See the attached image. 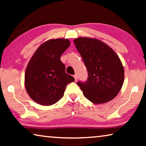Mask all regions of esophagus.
<instances>
[{
    "label": "esophagus",
    "instance_id": "obj_1",
    "mask_svg": "<svg viewBox=\"0 0 146 146\" xmlns=\"http://www.w3.org/2000/svg\"><path fill=\"white\" fill-rule=\"evenodd\" d=\"M73 76H74V78H75V81H77L78 78V75H77V74H75V75H74Z\"/></svg>",
    "mask_w": 146,
    "mask_h": 146
}]
</instances>
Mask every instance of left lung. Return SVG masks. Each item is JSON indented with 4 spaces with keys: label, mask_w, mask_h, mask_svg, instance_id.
Instances as JSON below:
<instances>
[{
    "label": "left lung",
    "mask_w": 146,
    "mask_h": 146,
    "mask_svg": "<svg viewBox=\"0 0 146 146\" xmlns=\"http://www.w3.org/2000/svg\"><path fill=\"white\" fill-rule=\"evenodd\" d=\"M74 44L88 70L87 81L77 83L84 97L96 104L113 99L124 80V70L118 56L97 38L78 37L74 40Z\"/></svg>",
    "instance_id": "1"
}]
</instances>
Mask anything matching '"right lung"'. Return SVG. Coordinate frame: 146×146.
Wrapping results in <instances>:
<instances>
[{
	"mask_svg": "<svg viewBox=\"0 0 146 146\" xmlns=\"http://www.w3.org/2000/svg\"><path fill=\"white\" fill-rule=\"evenodd\" d=\"M70 46L66 38L50 39L36 49L27 66L24 85L35 102L42 106L53 105L64 96L66 86L73 82L66 73L61 55Z\"/></svg>",
	"mask_w": 146,
	"mask_h": 146,
	"instance_id": "right-lung-1",
	"label": "right lung"
}]
</instances>
